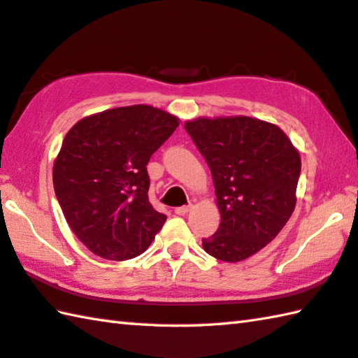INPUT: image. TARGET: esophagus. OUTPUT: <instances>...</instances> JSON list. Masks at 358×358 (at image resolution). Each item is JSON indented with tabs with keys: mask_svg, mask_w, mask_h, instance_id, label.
<instances>
[{
	"mask_svg": "<svg viewBox=\"0 0 358 358\" xmlns=\"http://www.w3.org/2000/svg\"><path fill=\"white\" fill-rule=\"evenodd\" d=\"M192 210V205H186V206H178L175 208V214H178V216H185Z\"/></svg>",
	"mask_w": 358,
	"mask_h": 358,
	"instance_id": "34e87169",
	"label": "esophagus"
}]
</instances>
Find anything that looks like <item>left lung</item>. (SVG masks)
Returning a JSON list of instances; mask_svg holds the SVG:
<instances>
[{
    "instance_id": "left-lung-1",
    "label": "left lung",
    "mask_w": 358,
    "mask_h": 358,
    "mask_svg": "<svg viewBox=\"0 0 358 358\" xmlns=\"http://www.w3.org/2000/svg\"><path fill=\"white\" fill-rule=\"evenodd\" d=\"M185 128L210 167L220 225L201 245L236 263L268 245L296 206L301 155L274 123L235 117H199Z\"/></svg>"
}]
</instances>
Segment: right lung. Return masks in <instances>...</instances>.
<instances>
[{
  "mask_svg": "<svg viewBox=\"0 0 358 358\" xmlns=\"http://www.w3.org/2000/svg\"><path fill=\"white\" fill-rule=\"evenodd\" d=\"M178 119L133 105L76 122L55 159L53 185L67 224L87 249L123 262L141 255L166 222L148 201L152 155Z\"/></svg>",
  "mask_w": 358,
  "mask_h": 358,
  "instance_id": "obj_1",
  "label": "right lung"
}]
</instances>
